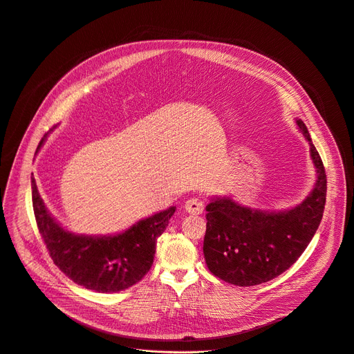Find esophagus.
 Returning <instances> with one entry per match:
<instances>
[{
  "mask_svg": "<svg viewBox=\"0 0 354 354\" xmlns=\"http://www.w3.org/2000/svg\"><path fill=\"white\" fill-rule=\"evenodd\" d=\"M185 210L192 214H201L205 210V202L201 198H190L185 203Z\"/></svg>",
  "mask_w": 354,
  "mask_h": 354,
  "instance_id": "1",
  "label": "esophagus"
}]
</instances>
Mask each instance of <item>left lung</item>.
Masks as SVG:
<instances>
[{
  "label": "left lung",
  "instance_id": "left-lung-1",
  "mask_svg": "<svg viewBox=\"0 0 354 354\" xmlns=\"http://www.w3.org/2000/svg\"><path fill=\"white\" fill-rule=\"evenodd\" d=\"M299 130L310 145L317 180L310 195L285 212H260L232 199H214L206 206L203 254L209 271L239 286L259 285L291 267L315 236L326 203V172L302 120Z\"/></svg>",
  "mask_w": 354,
  "mask_h": 354
}]
</instances>
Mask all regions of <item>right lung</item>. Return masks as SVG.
Instances as JSON below:
<instances>
[{
	"mask_svg": "<svg viewBox=\"0 0 354 354\" xmlns=\"http://www.w3.org/2000/svg\"><path fill=\"white\" fill-rule=\"evenodd\" d=\"M30 185L38 229L55 266L73 282L97 292H118L144 278L153 263L156 239L175 213V207H169L117 236H76L60 227L48 213L34 178Z\"/></svg>",
	"mask_w": 354,
	"mask_h": 354,
	"instance_id": "add662e5",
	"label": "right lung"
}]
</instances>
